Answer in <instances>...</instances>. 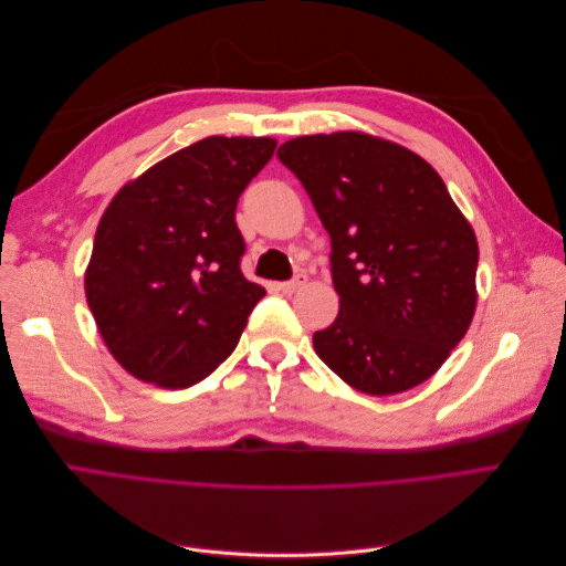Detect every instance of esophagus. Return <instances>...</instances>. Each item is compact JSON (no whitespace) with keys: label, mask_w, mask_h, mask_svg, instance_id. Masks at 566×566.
Segmentation results:
<instances>
[{"label":"esophagus","mask_w":566,"mask_h":566,"mask_svg":"<svg viewBox=\"0 0 566 566\" xmlns=\"http://www.w3.org/2000/svg\"><path fill=\"white\" fill-rule=\"evenodd\" d=\"M306 285V276H302V273H297L295 279H290V281H283V283H279V290L283 295H293V293H297L300 287H304Z\"/></svg>","instance_id":"34e87169"}]
</instances>
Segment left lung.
Returning <instances> with one entry per match:
<instances>
[{
	"label": "left lung",
	"instance_id": "obj_1",
	"mask_svg": "<svg viewBox=\"0 0 566 566\" xmlns=\"http://www.w3.org/2000/svg\"><path fill=\"white\" fill-rule=\"evenodd\" d=\"M276 156L331 235L339 314L314 333L318 358L373 397L424 382L476 304V238L447 184L416 153L358 132L297 136Z\"/></svg>",
	"mask_w": 566,
	"mask_h": 566
}]
</instances>
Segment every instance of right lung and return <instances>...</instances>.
Returning a JSON list of instances; mask_svg holds the SVG:
<instances>
[{"label":"right lung","mask_w":566,"mask_h":566,"mask_svg":"<svg viewBox=\"0 0 566 566\" xmlns=\"http://www.w3.org/2000/svg\"><path fill=\"white\" fill-rule=\"evenodd\" d=\"M273 150L266 136H208L127 184L101 217L84 293L134 378L184 389L235 349L266 295L241 271L235 205Z\"/></svg>","instance_id":"obj_1"}]
</instances>
